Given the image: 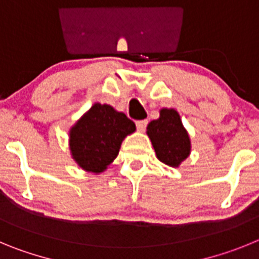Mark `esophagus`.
Here are the masks:
<instances>
[{
	"instance_id": "1",
	"label": "esophagus",
	"mask_w": 259,
	"mask_h": 259,
	"mask_svg": "<svg viewBox=\"0 0 259 259\" xmlns=\"http://www.w3.org/2000/svg\"><path fill=\"white\" fill-rule=\"evenodd\" d=\"M147 124H148V121L147 120H138L137 122H135V125H137V129H138L139 132H143V130L146 129Z\"/></svg>"
}]
</instances>
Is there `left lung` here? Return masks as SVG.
Listing matches in <instances>:
<instances>
[{"instance_id":"1","label":"left lung","mask_w":259,"mask_h":259,"mask_svg":"<svg viewBox=\"0 0 259 259\" xmlns=\"http://www.w3.org/2000/svg\"><path fill=\"white\" fill-rule=\"evenodd\" d=\"M147 134L158 160L169 166H179L190 155V137L176 109L162 108L160 117L148 124Z\"/></svg>"}]
</instances>
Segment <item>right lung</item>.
<instances>
[{"label":"right lung","instance_id":"obj_1","mask_svg":"<svg viewBox=\"0 0 259 259\" xmlns=\"http://www.w3.org/2000/svg\"><path fill=\"white\" fill-rule=\"evenodd\" d=\"M134 132L135 124L125 113L95 103L69 132L72 157L86 171L102 173L117 157L125 137Z\"/></svg>","mask_w":259,"mask_h":259}]
</instances>
